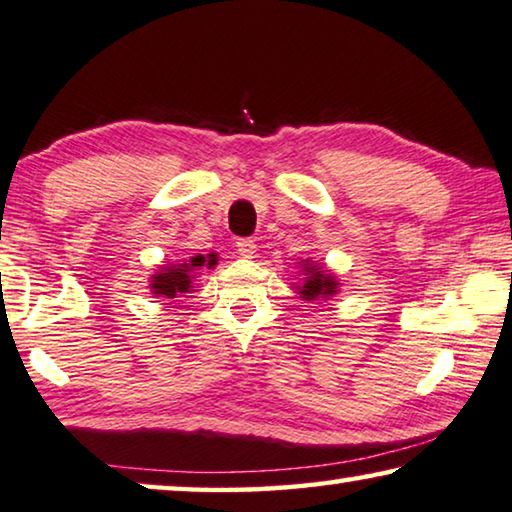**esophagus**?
Masks as SVG:
<instances>
[{
  "instance_id": "obj_1",
  "label": "esophagus",
  "mask_w": 512,
  "mask_h": 512,
  "mask_svg": "<svg viewBox=\"0 0 512 512\" xmlns=\"http://www.w3.org/2000/svg\"><path fill=\"white\" fill-rule=\"evenodd\" d=\"M238 254H240L242 258H254V256H256V245H254V240H251V238H242V240H238Z\"/></svg>"
}]
</instances>
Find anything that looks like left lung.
Segmentation results:
<instances>
[{
	"mask_svg": "<svg viewBox=\"0 0 512 512\" xmlns=\"http://www.w3.org/2000/svg\"><path fill=\"white\" fill-rule=\"evenodd\" d=\"M300 267H302V277L300 281L293 283L295 293L300 295V300L320 304L338 295L341 283H338V277L332 270H327L325 263L311 261V258H302Z\"/></svg>",
	"mask_w": 512,
	"mask_h": 512,
	"instance_id": "1",
	"label": "left lung"
}]
</instances>
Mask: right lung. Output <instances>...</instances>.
<instances>
[{
  "label": "right lung",
  "mask_w": 512,
  "mask_h": 512,
  "mask_svg": "<svg viewBox=\"0 0 512 512\" xmlns=\"http://www.w3.org/2000/svg\"><path fill=\"white\" fill-rule=\"evenodd\" d=\"M217 254L208 256H192L185 263H169L164 267H157V272L151 277V293L157 300H174V297H183L185 293H194V281L199 277V270L203 267H215Z\"/></svg>",
  "instance_id": "obj_1"
}]
</instances>
